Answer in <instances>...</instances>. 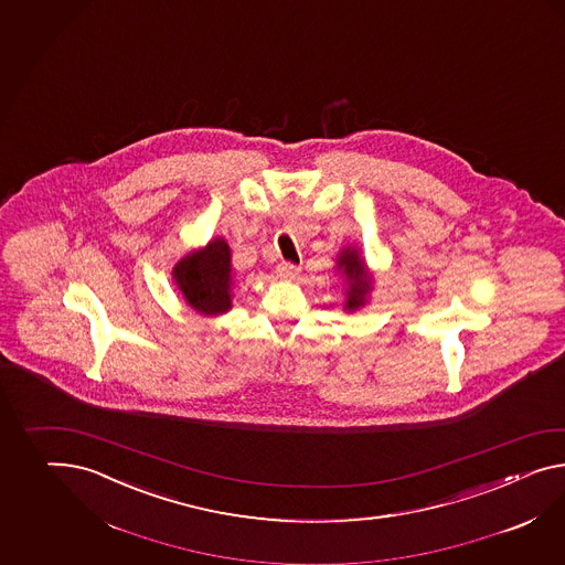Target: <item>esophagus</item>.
I'll use <instances>...</instances> for the list:
<instances>
[{
	"label": "esophagus",
	"mask_w": 565,
	"mask_h": 565,
	"mask_svg": "<svg viewBox=\"0 0 565 565\" xmlns=\"http://www.w3.org/2000/svg\"><path fill=\"white\" fill-rule=\"evenodd\" d=\"M299 273H301V268L295 266V264H290V262H282V264L278 266V276L285 278V280H295V278L299 276Z\"/></svg>",
	"instance_id": "obj_1"
}]
</instances>
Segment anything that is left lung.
Returning a JSON list of instances; mask_svg holds the SVG:
<instances>
[{
  "label": "left lung",
  "mask_w": 565,
  "mask_h": 565,
  "mask_svg": "<svg viewBox=\"0 0 565 565\" xmlns=\"http://www.w3.org/2000/svg\"><path fill=\"white\" fill-rule=\"evenodd\" d=\"M335 273L342 275L344 282V311L354 313L369 303L373 292L375 276L362 258L361 249L356 246H344L335 256Z\"/></svg>",
  "instance_id": "left-lung-1"
}]
</instances>
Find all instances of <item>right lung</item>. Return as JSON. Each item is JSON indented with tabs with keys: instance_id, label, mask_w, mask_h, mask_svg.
Here are the masks:
<instances>
[{
	"instance_id": "add662e5",
	"label": "right lung",
	"mask_w": 565,
	"mask_h": 565,
	"mask_svg": "<svg viewBox=\"0 0 565 565\" xmlns=\"http://www.w3.org/2000/svg\"><path fill=\"white\" fill-rule=\"evenodd\" d=\"M172 280L190 309L206 318H217L233 307L235 270L232 247L225 237L189 252L172 268Z\"/></svg>"
}]
</instances>
